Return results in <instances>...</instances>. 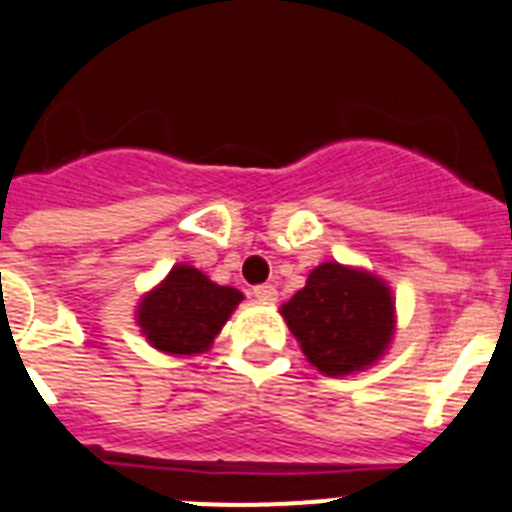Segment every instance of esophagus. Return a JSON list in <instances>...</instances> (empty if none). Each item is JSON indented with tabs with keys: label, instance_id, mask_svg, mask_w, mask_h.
<instances>
[{
	"label": "esophagus",
	"instance_id": "34e87169",
	"mask_svg": "<svg viewBox=\"0 0 512 512\" xmlns=\"http://www.w3.org/2000/svg\"><path fill=\"white\" fill-rule=\"evenodd\" d=\"M253 295H256V301H259V303H274V301H277V287H274V285L253 287Z\"/></svg>",
	"mask_w": 512,
	"mask_h": 512
}]
</instances>
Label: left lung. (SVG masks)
Segmentation results:
<instances>
[{"mask_svg": "<svg viewBox=\"0 0 512 512\" xmlns=\"http://www.w3.org/2000/svg\"><path fill=\"white\" fill-rule=\"evenodd\" d=\"M280 311L303 356L327 377L374 366L395 335V301L387 282L337 261L316 266L306 287Z\"/></svg>", "mask_w": 512, "mask_h": 512, "instance_id": "1", "label": "left lung"}]
</instances>
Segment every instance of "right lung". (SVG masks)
Segmentation results:
<instances>
[{
  "label": "right lung",
  "mask_w": 512,
  "mask_h": 512,
  "mask_svg": "<svg viewBox=\"0 0 512 512\" xmlns=\"http://www.w3.org/2000/svg\"><path fill=\"white\" fill-rule=\"evenodd\" d=\"M243 301L235 287L211 282L196 266L177 264L138 303L135 319L146 340L170 356H196L209 348L219 329Z\"/></svg>",
  "instance_id": "1"
}]
</instances>
